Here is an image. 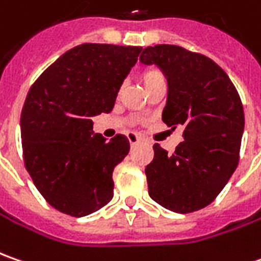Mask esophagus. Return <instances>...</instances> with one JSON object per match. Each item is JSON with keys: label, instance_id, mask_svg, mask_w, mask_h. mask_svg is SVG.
Returning <instances> with one entry per match:
<instances>
[{"label": "esophagus", "instance_id": "obj_1", "mask_svg": "<svg viewBox=\"0 0 261 261\" xmlns=\"http://www.w3.org/2000/svg\"><path fill=\"white\" fill-rule=\"evenodd\" d=\"M127 139H128V141H130L131 146L137 144V143L140 141V137L136 134V133H128V134H127Z\"/></svg>", "mask_w": 261, "mask_h": 261}]
</instances>
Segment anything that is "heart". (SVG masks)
<instances>
[{
  "label": "heart",
  "instance_id": "1",
  "mask_svg": "<svg viewBox=\"0 0 261 261\" xmlns=\"http://www.w3.org/2000/svg\"><path fill=\"white\" fill-rule=\"evenodd\" d=\"M140 81L144 86V89H147L148 86L154 85L158 82H166L165 73L159 68H147L140 72Z\"/></svg>",
  "mask_w": 261,
  "mask_h": 261
}]
</instances>
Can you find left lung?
Segmentation results:
<instances>
[{
    "label": "left lung",
    "instance_id": "8db88e82",
    "mask_svg": "<svg viewBox=\"0 0 261 261\" xmlns=\"http://www.w3.org/2000/svg\"><path fill=\"white\" fill-rule=\"evenodd\" d=\"M140 60L156 63L169 84L162 120L184 128V141L167 154L154 144L146 166L150 198L177 214L205 208L220 195L240 162L243 102L228 75L212 59L175 44H156Z\"/></svg>",
    "mask_w": 261,
    "mask_h": 261
}]
</instances>
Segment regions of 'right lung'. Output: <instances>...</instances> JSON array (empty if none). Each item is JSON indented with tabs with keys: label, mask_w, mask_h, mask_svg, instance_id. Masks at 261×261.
Returning a JSON list of instances; mask_svg holds the SVG:
<instances>
[{
	"label": "right lung",
	"mask_w": 261,
	"mask_h": 261,
	"mask_svg": "<svg viewBox=\"0 0 261 261\" xmlns=\"http://www.w3.org/2000/svg\"><path fill=\"white\" fill-rule=\"evenodd\" d=\"M140 46L84 43L68 50L33 84L21 111L27 172L43 198L70 217L101 210L114 196V167L130 143L92 134V117L111 113Z\"/></svg>",
	"instance_id": "add662e5"
}]
</instances>
